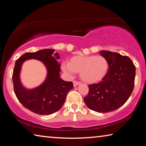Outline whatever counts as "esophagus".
Here are the masks:
<instances>
[{
	"label": "esophagus",
	"instance_id": "34e87169",
	"mask_svg": "<svg viewBox=\"0 0 146 146\" xmlns=\"http://www.w3.org/2000/svg\"><path fill=\"white\" fill-rule=\"evenodd\" d=\"M80 84V82H78V81H76V80H74L73 81V86H77L78 84Z\"/></svg>",
	"mask_w": 146,
	"mask_h": 146
}]
</instances>
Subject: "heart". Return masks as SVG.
Returning <instances> with one entry per match:
<instances>
[{"label":"heart","mask_w":146,"mask_h":146,"mask_svg":"<svg viewBox=\"0 0 146 146\" xmlns=\"http://www.w3.org/2000/svg\"><path fill=\"white\" fill-rule=\"evenodd\" d=\"M109 61L102 55H77L71 57L69 63H64L62 70L69 75L80 73L81 79L90 84L98 82L105 77L108 72Z\"/></svg>","instance_id":"obj_1"}]
</instances>
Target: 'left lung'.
<instances>
[{
	"label": "left lung",
	"mask_w": 146,
	"mask_h": 146,
	"mask_svg": "<svg viewBox=\"0 0 146 146\" xmlns=\"http://www.w3.org/2000/svg\"><path fill=\"white\" fill-rule=\"evenodd\" d=\"M110 68L102 81L88 86L89 93L84 98L91 110L108 113L117 110L126 102L133 92L136 74L135 66L127 56L102 51Z\"/></svg>",
	"instance_id": "8db88e82"
}]
</instances>
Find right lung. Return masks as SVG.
I'll use <instances>...</instances> for the list:
<instances>
[{
  "label": "right lung",
  "instance_id": "obj_1",
  "mask_svg": "<svg viewBox=\"0 0 146 146\" xmlns=\"http://www.w3.org/2000/svg\"><path fill=\"white\" fill-rule=\"evenodd\" d=\"M54 49H45L34 53H26L15 62L12 75L14 92L24 107L36 114L48 115L56 112L65 102L66 95L73 88L72 82H66L60 78V58ZM35 58L43 61L48 69L45 82L39 87L31 90L24 88L19 79L21 64L28 59Z\"/></svg>",
  "mask_w": 146,
  "mask_h": 146
}]
</instances>
